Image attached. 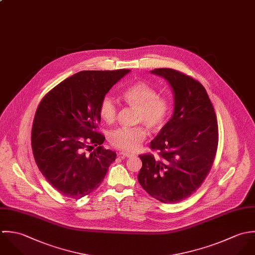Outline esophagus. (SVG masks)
Listing matches in <instances>:
<instances>
[{
	"mask_svg": "<svg viewBox=\"0 0 255 255\" xmlns=\"http://www.w3.org/2000/svg\"><path fill=\"white\" fill-rule=\"evenodd\" d=\"M120 155L123 156V157H131V156H133L134 154H133V153H127V152H121Z\"/></svg>",
	"mask_w": 255,
	"mask_h": 255,
	"instance_id": "esophagus-1",
	"label": "esophagus"
}]
</instances>
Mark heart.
I'll use <instances>...</instances> for the list:
<instances>
[{"mask_svg":"<svg viewBox=\"0 0 255 255\" xmlns=\"http://www.w3.org/2000/svg\"><path fill=\"white\" fill-rule=\"evenodd\" d=\"M124 102L136 109L135 122L145 124L150 130L157 132L166 124L171 113V102L157 93L150 85L136 82L128 86L122 93ZM102 119L112 123L118 116V105L110 96H105L100 104ZM148 132L144 125L132 128H118L110 132L109 143L116 149L124 152H135L146 140Z\"/></svg>","mask_w":255,"mask_h":255,"instance_id":"obj_1","label":"heart"}]
</instances>
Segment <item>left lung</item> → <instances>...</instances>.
<instances>
[{"instance_id":"8db88e82","label":"left lung","mask_w":255,"mask_h":255,"mask_svg":"<svg viewBox=\"0 0 255 255\" xmlns=\"http://www.w3.org/2000/svg\"><path fill=\"white\" fill-rule=\"evenodd\" d=\"M151 73L171 86L174 111L150 144L157 155H139L138 181L154 199L177 203L201 186L213 166L219 142L217 116L205 88L194 78L169 68Z\"/></svg>"}]
</instances>
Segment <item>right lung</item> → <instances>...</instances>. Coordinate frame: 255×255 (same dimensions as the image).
<instances>
[{
	"label": "right lung",
	"mask_w": 255,
	"mask_h": 255,
	"mask_svg": "<svg viewBox=\"0 0 255 255\" xmlns=\"http://www.w3.org/2000/svg\"><path fill=\"white\" fill-rule=\"evenodd\" d=\"M130 70L82 71L48 92L35 112L31 147L35 162L62 195L80 199L97 189L116 153L104 149L98 131L100 104ZM93 145L97 148L87 154Z\"/></svg>",
	"instance_id": "right-lung-1"
}]
</instances>
